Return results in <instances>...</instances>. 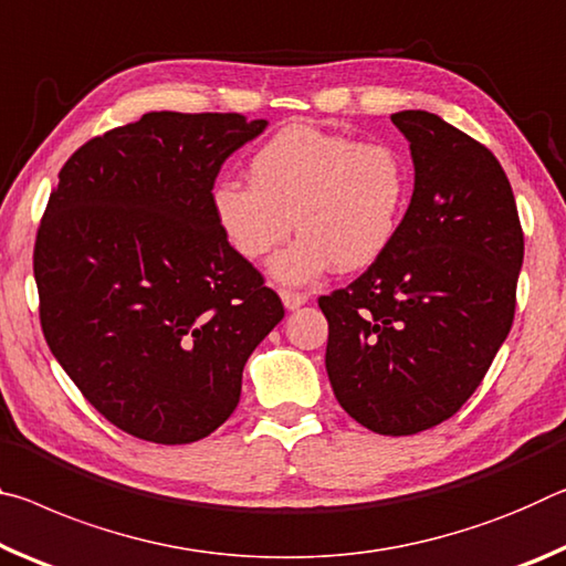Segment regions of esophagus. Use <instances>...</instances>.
I'll return each mask as SVG.
<instances>
[{"mask_svg": "<svg viewBox=\"0 0 566 566\" xmlns=\"http://www.w3.org/2000/svg\"><path fill=\"white\" fill-rule=\"evenodd\" d=\"M281 298H283V305H285V308H289V311H295V308H301V305L308 303V293L283 291V293H281Z\"/></svg>", "mask_w": 566, "mask_h": 566, "instance_id": "esophagus-1", "label": "esophagus"}]
</instances>
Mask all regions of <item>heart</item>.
Masks as SVG:
<instances>
[{
    "instance_id": "b5f03b06",
    "label": "heart",
    "mask_w": 566,
    "mask_h": 566,
    "mask_svg": "<svg viewBox=\"0 0 566 566\" xmlns=\"http://www.w3.org/2000/svg\"><path fill=\"white\" fill-rule=\"evenodd\" d=\"M250 182L226 178L210 192L222 238L245 261H261L291 235L271 273L311 283L331 268L364 271L394 245L411 198V172L388 143L289 125L250 157Z\"/></svg>"
}]
</instances>
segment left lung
Wrapping results in <instances>:
<instances>
[{
	"label": "left lung",
	"instance_id": "left-lung-1",
	"mask_svg": "<svg viewBox=\"0 0 566 566\" xmlns=\"http://www.w3.org/2000/svg\"><path fill=\"white\" fill-rule=\"evenodd\" d=\"M413 196L381 261L321 295L326 370L344 411L384 437L451 419L509 336L524 233L492 150L439 115H391Z\"/></svg>",
	"mask_w": 566,
	"mask_h": 566
}]
</instances>
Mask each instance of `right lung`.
<instances>
[{
	"instance_id": "1",
	"label": "right lung",
	"mask_w": 566,
	"mask_h": 566,
	"mask_svg": "<svg viewBox=\"0 0 566 566\" xmlns=\"http://www.w3.org/2000/svg\"><path fill=\"white\" fill-rule=\"evenodd\" d=\"M265 125L147 113L82 145L50 196L34 243L42 333L82 396L143 441L226 423L248 356L285 316L210 210L222 163Z\"/></svg>"
}]
</instances>
